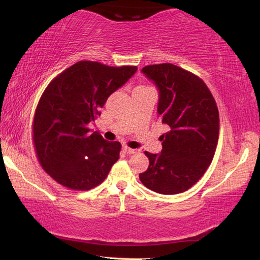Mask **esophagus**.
Masks as SVG:
<instances>
[{"instance_id": "1", "label": "esophagus", "mask_w": 260, "mask_h": 260, "mask_svg": "<svg viewBox=\"0 0 260 260\" xmlns=\"http://www.w3.org/2000/svg\"><path fill=\"white\" fill-rule=\"evenodd\" d=\"M123 151L125 153H127V154H135V153H137V150H134V148H131L128 146H124L123 147Z\"/></svg>"}]
</instances>
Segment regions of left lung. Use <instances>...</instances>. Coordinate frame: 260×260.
Here are the masks:
<instances>
[{
	"label": "left lung",
	"instance_id": "8db88e82",
	"mask_svg": "<svg viewBox=\"0 0 260 260\" xmlns=\"http://www.w3.org/2000/svg\"><path fill=\"white\" fill-rule=\"evenodd\" d=\"M142 73L159 90L157 113L168 132L162 152H144L150 165L140 180L161 194L189 190L211 164L219 139V112L200 77L172 63L146 66Z\"/></svg>",
	"mask_w": 260,
	"mask_h": 260
}]
</instances>
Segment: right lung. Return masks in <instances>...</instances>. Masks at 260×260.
I'll use <instances>...</instances> for the list:
<instances>
[{"label":"right lung","instance_id":"1","mask_svg":"<svg viewBox=\"0 0 260 260\" xmlns=\"http://www.w3.org/2000/svg\"><path fill=\"white\" fill-rule=\"evenodd\" d=\"M136 70V66L110 67L82 60L43 91L33 117V144L42 169L59 184L87 191L106 179L121 145L104 140L88 125Z\"/></svg>","mask_w":260,"mask_h":260}]
</instances>
